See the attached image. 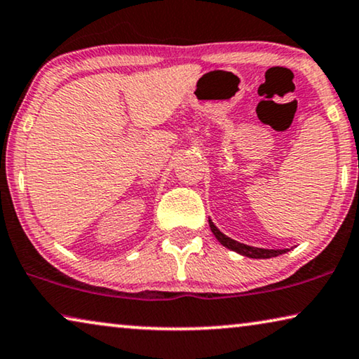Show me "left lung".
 <instances>
[{
	"instance_id": "8db88e82",
	"label": "left lung",
	"mask_w": 359,
	"mask_h": 359,
	"mask_svg": "<svg viewBox=\"0 0 359 359\" xmlns=\"http://www.w3.org/2000/svg\"><path fill=\"white\" fill-rule=\"evenodd\" d=\"M209 225H210V230L214 233L215 238L218 241H220L223 246L231 249V251H235L238 254H243V256L246 257H252V259H270V257H277L280 254H285L288 251V249H262V248H254V246H248V244H243V243H238L235 240H231V238H228L226 235H223V233L218 230V228L212 223V220H209Z\"/></svg>"
}]
</instances>
